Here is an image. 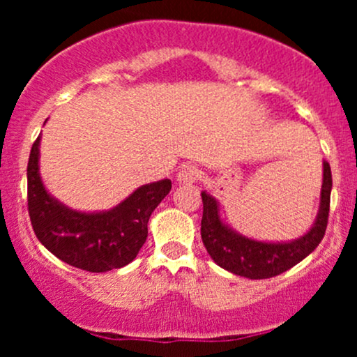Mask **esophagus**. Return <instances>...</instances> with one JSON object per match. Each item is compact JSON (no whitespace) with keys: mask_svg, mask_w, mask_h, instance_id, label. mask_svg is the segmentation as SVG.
<instances>
[{"mask_svg":"<svg viewBox=\"0 0 357 357\" xmlns=\"http://www.w3.org/2000/svg\"><path fill=\"white\" fill-rule=\"evenodd\" d=\"M198 167L192 166V165H186V166H181V169L178 171V174H176V179H178L179 183H195L196 179H198Z\"/></svg>","mask_w":357,"mask_h":357,"instance_id":"esophagus-1","label":"esophagus"}]
</instances>
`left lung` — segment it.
<instances>
[{
    "label": "left lung",
    "mask_w": 357,
    "mask_h": 357,
    "mask_svg": "<svg viewBox=\"0 0 357 357\" xmlns=\"http://www.w3.org/2000/svg\"><path fill=\"white\" fill-rule=\"evenodd\" d=\"M331 190H333V174H331L329 162L324 161L321 206H319L317 218L314 221V227L304 236L290 243L257 241L231 230L221 221L216 199L203 191L202 240L204 247L216 265L235 275L253 278V280L280 275L304 260L322 241L329 220Z\"/></svg>",
    "instance_id": "8db88e82"
}]
</instances>
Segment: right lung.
<instances>
[{
	"label": "right lung",
	"mask_w": 357,
	"mask_h": 357,
	"mask_svg": "<svg viewBox=\"0 0 357 357\" xmlns=\"http://www.w3.org/2000/svg\"><path fill=\"white\" fill-rule=\"evenodd\" d=\"M40 136L28 159V213L36 238L72 267L109 272L136 258L147 238V221L171 191L169 179L144 184L116 208L100 213L73 211L45 190L38 167Z\"/></svg>",
	"instance_id": "1"
}]
</instances>
